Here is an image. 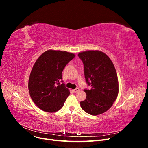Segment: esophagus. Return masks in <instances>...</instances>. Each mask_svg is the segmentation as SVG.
<instances>
[{"label":"esophagus","instance_id":"34e87169","mask_svg":"<svg viewBox=\"0 0 148 148\" xmlns=\"http://www.w3.org/2000/svg\"><path fill=\"white\" fill-rule=\"evenodd\" d=\"M79 91V88H76V89H73V92L74 93L77 92H78Z\"/></svg>","mask_w":148,"mask_h":148}]
</instances>
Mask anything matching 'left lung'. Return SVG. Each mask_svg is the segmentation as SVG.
I'll use <instances>...</instances> for the list:
<instances>
[{"instance_id":"obj_1","label":"left lung","mask_w":148,"mask_h":148,"mask_svg":"<svg viewBox=\"0 0 148 148\" xmlns=\"http://www.w3.org/2000/svg\"><path fill=\"white\" fill-rule=\"evenodd\" d=\"M83 62L84 77L91 89H84L86 99L80 102L86 113L97 115L109 110L119 94L117 72L112 62L105 53L88 51L78 53Z\"/></svg>"}]
</instances>
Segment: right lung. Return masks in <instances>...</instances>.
I'll list each match as a JSON object with an SVG mask.
<instances>
[{
	"instance_id": "obj_1",
	"label": "right lung",
	"mask_w": 148,
	"mask_h": 148,
	"mask_svg": "<svg viewBox=\"0 0 148 148\" xmlns=\"http://www.w3.org/2000/svg\"><path fill=\"white\" fill-rule=\"evenodd\" d=\"M75 57L66 51L48 50L39 57L29 75L28 89L34 104L47 112L63 107L70 91L62 81V71Z\"/></svg>"
}]
</instances>
